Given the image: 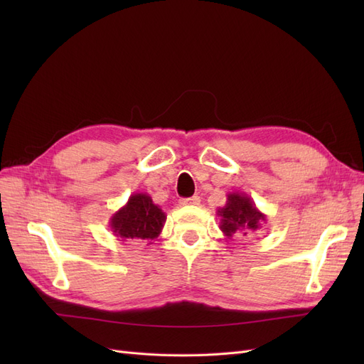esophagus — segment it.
<instances>
[{"label": "esophagus", "mask_w": 364, "mask_h": 364, "mask_svg": "<svg viewBox=\"0 0 364 364\" xmlns=\"http://www.w3.org/2000/svg\"><path fill=\"white\" fill-rule=\"evenodd\" d=\"M179 203L182 206H197V205H200V197L193 196V197H188V199H181Z\"/></svg>", "instance_id": "34e87169"}]
</instances>
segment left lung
Segmentation results:
<instances>
[{"mask_svg":"<svg viewBox=\"0 0 364 364\" xmlns=\"http://www.w3.org/2000/svg\"><path fill=\"white\" fill-rule=\"evenodd\" d=\"M217 215L220 217V230L226 238L246 237L259 230L267 220V215L262 214L250 197L243 193H229L226 205L217 209Z\"/></svg>","mask_w":364,"mask_h":364,"instance_id":"8db88e82","label":"left lung"}]
</instances>
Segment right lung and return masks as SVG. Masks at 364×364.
<instances>
[{"instance_id": "1", "label": "right lung", "mask_w": 364, "mask_h": 364, "mask_svg": "<svg viewBox=\"0 0 364 364\" xmlns=\"http://www.w3.org/2000/svg\"><path fill=\"white\" fill-rule=\"evenodd\" d=\"M167 215L159 205L146 193H134L109 220V228L115 237L135 240L151 245L162 232Z\"/></svg>"}]
</instances>
